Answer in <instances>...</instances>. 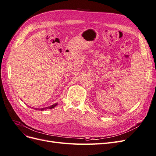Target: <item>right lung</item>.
Listing matches in <instances>:
<instances>
[{
	"instance_id": "right-lung-1",
	"label": "right lung",
	"mask_w": 156,
	"mask_h": 156,
	"mask_svg": "<svg viewBox=\"0 0 156 156\" xmlns=\"http://www.w3.org/2000/svg\"><path fill=\"white\" fill-rule=\"evenodd\" d=\"M56 105H57V103H55V104H53V105H51L50 107H48L40 108V110H41V111H44V110H45V109H48V108H54ZM36 109H37V108H36Z\"/></svg>"
}]
</instances>
